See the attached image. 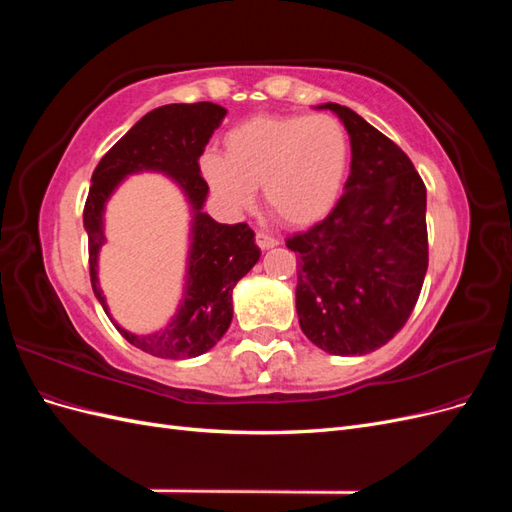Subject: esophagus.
<instances>
[{"label":"esophagus","instance_id":"1","mask_svg":"<svg viewBox=\"0 0 512 512\" xmlns=\"http://www.w3.org/2000/svg\"><path fill=\"white\" fill-rule=\"evenodd\" d=\"M256 243H258L260 250H271V247L277 245V239L267 235V232H256Z\"/></svg>","mask_w":512,"mask_h":512}]
</instances>
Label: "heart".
I'll return each mask as SVG.
<instances>
[{"label":"heart","instance_id":"heart-1","mask_svg":"<svg viewBox=\"0 0 512 512\" xmlns=\"http://www.w3.org/2000/svg\"><path fill=\"white\" fill-rule=\"evenodd\" d=\"M348 160V132L331 115L254 117L226 134L224 156L200 158V173L230 209L250 207L262 185L277 220L312 226L337 205Z\"/></svg>","mask_w":512,"mask_h":512}]
</instances>
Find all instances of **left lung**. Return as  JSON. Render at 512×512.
Returning a JSON list of instances; mask_svg holds the SVG:
<instances>
[{"instance_id": "1", "label": "left lung", "mask_w": 512, "mask_h": 512, "mask_svg": "<svg viewBox=\"0 0 512 512\" xmlns=\"http://www.w3.org/2000/svg\"><path fill=\"white\" fill-rule=\"evenodd\" d=\"M350 136V175L333 211L286 241L297 254L305 337L337 356L374 352L404 327L427 273V190L410 158L352 108L327 102Z\"/></svg>"}]
</instances>
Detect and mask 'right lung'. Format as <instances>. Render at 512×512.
Here are the masks:
<instances>
[{"label": "right lung", "mask_w": 512, "mask_h": 512, "mask_svg": "<svg viewBox=\"0 0 512 512\" xmlns=\"http://www.w3.org/2000/svg\"><path fill=\"white\" fill-rule=\"evenodd\" d=\"M226 108L213 102L153 108L123 134L91 175L83 226L89 239L91 288L117 331L160 359H194L220 342L232 320V288L260 258L247 224H220L203 211L209 185L198 160ZM158 172L173 180L191 207L189 258L182 299L162 330L145 336L126 332L110 316L99 286V250L105 242L103 213L118 185L132 174Z\"/></svg>", "instance_id": "obj_1"}]
</instances>
